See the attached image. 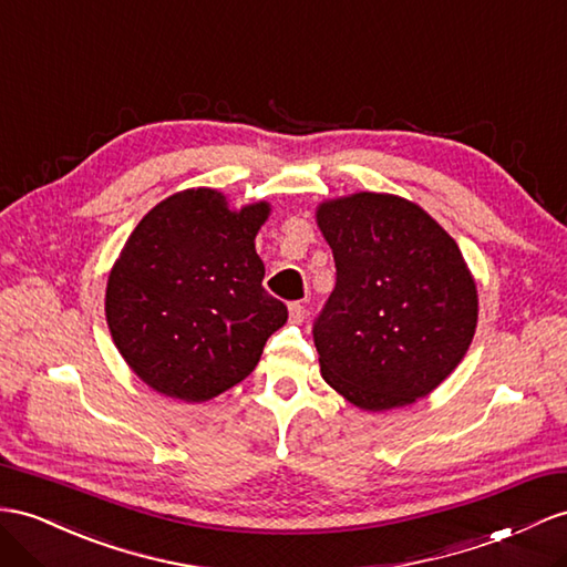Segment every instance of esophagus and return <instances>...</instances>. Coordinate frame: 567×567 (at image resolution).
I'll return each mask as SVG.
<instances>
[{"label": "esophagus", "mask_w": 567, "mask_h": 567, "mask_svg": "<svg viewBox=\"0 0 567 567\" xmlns=\"http://www.w3.org/2000/svg\"><path fill=\"white\" fill-rule=\"evenodd\" d=\"M303 318H307V309H303V303H299V301L289 303V321L301 323Z\"/></svg>", "instance_id": "esophagus-1"}]
</instances>
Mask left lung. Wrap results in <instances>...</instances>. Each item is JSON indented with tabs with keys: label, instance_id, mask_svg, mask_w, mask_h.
Returning <instances> with one entry per match:
<instances>
[{
	"label": "left lung",
	"instance_id": "8db88e82",
	"mask_svg": "<svg viewBox=\"0 0 567 567\" xmlns=\"http://www.w3.org/2000/svg\"><path fill=\"white\" fill-rule=\"evenodd\" d=\"M316 220L338 270L313 321L323 379L369 412L429 395L476 328V285L455 239L390 194L321 203Z\"/></svg>",
	"mask_w": 567,
	"mask_h": 567
}]
</instances>
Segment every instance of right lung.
Segmentation results:
<instances>
[{"label":"right lung","instance_id":"obj_1","mask_svg":"<svg viewBox=\"0 0 567 567\" xmlns=\"http://www.w3.org/2000/svg\"><path fill=\"white\" fill-rule=\"evenodd\" d=\"M268 203L229 210L186 188L143 217L107 280L112 340L143 383L203 402L249 375L287 307L266 292L256 235Z\"/></svg>","mask_w":567,"mask_h":567}]
</instances>
